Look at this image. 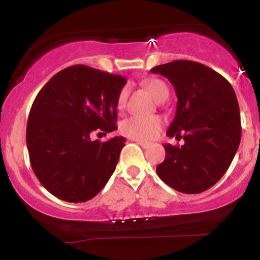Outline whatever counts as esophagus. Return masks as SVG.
Listing matches in <instances>:
<instances>
[{
	"label": "esophagus",
	"mask_w": 260,
	"mask_h": 260,
	"mask_svg": "<svg viewBox=\"0 0 260 260\" xmlns=\"http://www.w3.org/2000/svg\"><path fill=\"white\" fill-rule=\"evenodd\" d=\"M137 144H139L140 147H142L143 149H148L149 147H150V144H149V143H145V142H140V140H137Z\"/></svg>",
	"instance_id": "1"
}]
</instances>
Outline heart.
I'll use <instances>...</instances> for the list:
<instances>
[{"label":"heart","mask_w":260,"mask_h":260,"mask_svg":"<svg viewBox=\"0 0 260 260\" xmlns=\"http://www.w3.org/2000/svg\"><path fill=\"white\" fill-rule=\"evenodd\" d=\"M145 86L157 101L168 99L169 89L161 80L149 79L145 82ZM124 103H126V90H122L117 101L118 107L122 109ZM161 128H162V120L157 116H131L126 121H123L121 131L124 136L134 140L147 142L157 137Z\"/></svg>","instance_id":"b5f03b06"}]
</instances>
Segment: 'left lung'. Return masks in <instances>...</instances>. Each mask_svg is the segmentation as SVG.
I'll return each mask as SVG.
<instances>
[{
    "instance_id": "obj_1",
    "label": "left lung",
    "mask_w": 260,
    "mask_h": 260,
    "mask_svg": "<svg viewBox=\"0 0 260 260\" xmlns=\"http://www.w3.org/2000/svg\"><path fill=\"white\" fill-rule=\"evenodd\" d=\"M166 77L177 95L168 136L183 138L182 147L165 144L159 177L178 192L197 194L225 175L241 142V116L231 84L207 66L188 59L150 71Z\"/></svg>"
}]
</instances>
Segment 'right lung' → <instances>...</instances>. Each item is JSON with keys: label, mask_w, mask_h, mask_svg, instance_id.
Here are the masks:
<instances>
[{"label": "right lung", "mask_w": 260, "mask_h": 260, "mask_svg": "<svg viewBox=\"0 0 260 260\" xmlns=\"http://www.w3.org/2000/svg\"><path fill=\"white\" fill-rule=\"evenodd\" d=\"M127 80L88 66L59 71L39 91L26 124L31 169L62 201L94 198L115 171L126 139H90L117 129V101ZM101 134V133H100Z\"/></svg>", "instance_id": "obj_1"}]
</instances>
